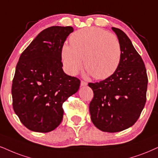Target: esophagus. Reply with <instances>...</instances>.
<instances>
[{
  "label": "esophagus",
  "mask_w": 158,
  "mask_h": 158,
  "mask_svg": "<svg viewBox=\"0 0 158 158\" xmlns=\"http://www.w3.org/2000/svg\"><path fill=\"white\" fill-rule=\"evenodd\" d=\"M88 85V83L85 82V81H81V86H85V85Z\"/></svg>",
  "instance_id": "1"
}]
</instances>
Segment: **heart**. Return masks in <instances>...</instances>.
<instances>
[{"label":"heart","mask_w":158,"mask_h":158,"mask_svg":"<svg viewBox=\"0 0 158 158\" xmlns=\"http://www.w3.org/2000/svg\"><path fill=\"white\" fill-rule=\"evenodd\" d=\"M70 45L64 44L61 56L68 74L75 75L84 68L97 80L108 78L119 65L122 46L116 35L102 28L80 29L71 35Z\"/></svg>","instance_id":"obj_1"}]
</instances>
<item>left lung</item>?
<instances>
[{
    "label": "left lung",
    "mask_w": 158,
    "mask_h": 158,
    "mask_svg": "<svg viewBox=\"0 0 158 158\" xmlns=\"http://www.w3.org/2000/svg\"><path fill=\"white\" fill-rule=\"evenodd\" d=\"M122 46L116 72L100 82L89 83L94 92L89 104L93 124L99 130L116 133L133 126L147 100L148 77L144 63L125 33L113 27Z\"/></svg>",
    "instance_id": "left-lung-1"
}]
</instances>
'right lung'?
<instances>
[{"instance_id":"obj_1","label":"right lung","mask_w":158,"mask_h":158,"mask_svg":"<svg viewBox=\"0 0 158 158\" xmlns=\"http://www.w3.org/2000/svg\"><path fill=\"white\" fill-rule=\"evenodd\" d=\"M71 26H52L40 32L22 52L11 86L12 106L23 125L48 133L63 118V103L79 89L81 81L62 69L61 51Z\"/></svg>"}]
</instances>
